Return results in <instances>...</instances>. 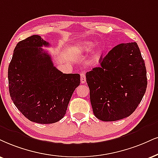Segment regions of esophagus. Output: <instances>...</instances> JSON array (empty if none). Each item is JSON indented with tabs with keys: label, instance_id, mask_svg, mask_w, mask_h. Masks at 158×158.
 <instances>
[{
	"label": "esophagus",
	"instance_id": "esophagus-1",
	"mask_svg": "<svg viewBox=\"0 0 158 158\" xmlns=\"http://www.w3.org/2000/svg\"><path fill=\"white\" fill-rule=\"evenodd\" d=\"M81 83H85V75L84 73H82L81 74Z\"/></svg>",
	"mask_w": 158,
	"mask_h": 158
}]
</instances>
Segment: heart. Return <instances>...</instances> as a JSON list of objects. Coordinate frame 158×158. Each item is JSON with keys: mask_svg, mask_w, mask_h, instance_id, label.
<instances>
[{"mask_svg": "<svg viewBox=\"0 0 158 158\" xmlns=\"http://www.w3.org/2000/svg\"><path fill=\"white\" fill-rule=\"evenodd\" d=\"M93 47V44L89 42H84L81 43L77 44L73 48V50L75 53L81 54L83 52H86L90 50Z\"/></svg>", "mask_w": 158, "mask_h": 158, "instance_id": "b5f03b06", "label": "heart"}]
</instances>
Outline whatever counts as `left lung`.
Returning <instances> with one entry per match:
<instances>
[{
	"mask_svg": "<svg viewBox=\"0 0 158 158\" xmlns=\"http://www.w3.org/2000/svg\"><path fill=\"white\" fill-rule=\"evenodd\" d=\"M100 67L85 74L94 116L104 122L127 117L141 102L147 86V69L136 42L115 46Z\"/></svg>",
	"mask_w": 158,
	"mask_h": 158,
	"instance_id": "obj_1",
	"label": "left lung"
}]
</instances>
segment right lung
I'll list each match as a JSON object with an SVG mask.
<instances>
[{"instance_id": "add662e5", "label": "right lung", "mask_w": 158, "mask_h": 158, "mask_svg": "<svg viewBox=\"0 0 158 158\" xmlns=\"http://www.w3.org/2000/svg\"><path fill=\"white\" fill-rule=\"evenodd\" d=\"M50 44L33 35L17 44L8 69L11 100L28 119L52 124L64 117L79 74H64L53 66L42 47Z\"/></svg>"}]
</instances>
